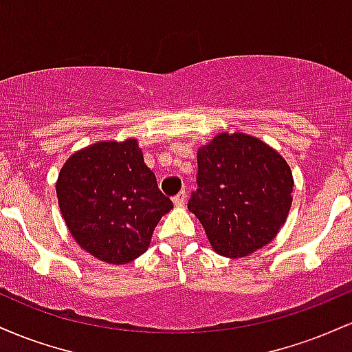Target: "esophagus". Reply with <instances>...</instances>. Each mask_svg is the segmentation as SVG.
<instances>
[{
    "mask_svg": "<svg viewBox=\"0 0 352 352\" xmlns=\"http://www.w3.org/2000/svg\"><path fill=\"white\" fill-rule=\"evenodd\" d=\"M185 201H187V192H185V190H180V192L173 197V204H175L177 207H184Z\"/></svg>",
    "mask_w": 352,
    "mask_h": 352,
    "instance_id": "34e87169",
    "label": "esophagus"
}]
</instances>
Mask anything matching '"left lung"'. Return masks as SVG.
Listing matches in <instances>:
<instances>
[{
	"mask_svg": "<svg viewBox=\"0 0 352 352\" xmlns=\"http://www.w3.org/2000/svg\"><path fill=\"white\" fill-rule=\"evenodd\" d=\"M188 210L217 253L246 256L273 240L292 207L293 175L272 147L246 134H220L197 153Z\"/></svg>",
	"mask_w": 352,
	"mask_h": 352,
	"instance_id": "8db88e82",
	"label": "left lung"
}]
</instances>
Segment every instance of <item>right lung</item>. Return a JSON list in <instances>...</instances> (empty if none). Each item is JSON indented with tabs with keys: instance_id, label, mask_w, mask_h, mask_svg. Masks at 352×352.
I'll return each mask as SVG.
<instances>
[{
	"instance_id": "right-lung-1",
	"label": "right lung",
	"mask_w": 352,
	"mask_h": 352,
	"mask_svg": "<svg viewBox=\"0 0 352 352\" xmlns=\"http://www.w3.org/2000/svg\"><path fill=\"white\" fill-rule=\"evenodd\" d=\"M56 193L80 248L112 265L145 253L153 228L173 207L144 164L135 139L76 152L60 168Z\"/></svg>"
}]
</instances>
